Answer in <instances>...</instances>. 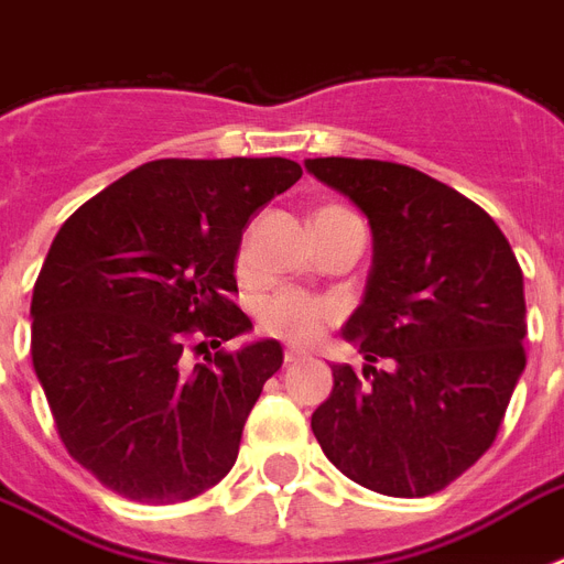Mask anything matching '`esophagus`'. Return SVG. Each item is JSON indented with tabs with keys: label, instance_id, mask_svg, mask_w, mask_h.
Masks as SVG:
<instances>
[{
	"label": "esophagus",
	"instance_id": "obj_1",
	"mask_svg": "<svg viewBox=\"0 0 564 564\" xmlns=\"http://www.w3.org/2000/svg\"><path fill=\"white\" fill-rule=\"evenodd\" d=\"M301 360H307V354L299 351V348H286V351H283V362H286V366H292V362H301Z\"/></svg>",
	"mask_w": 564,
	"mask_h": 564
}]
</instances>
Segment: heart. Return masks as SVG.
Listing matches in <instances>:
<instances>
[{
    "instance_id": "1",
    "label": "heart",
    "mask_w": 564,
    "mask_h": 564,
    "mask_svg": "<svg viewBox=\"0 0 564 564\" xmlns=\"http://www.w3.org/2000/svg\"><path fill=\"white\" fill-rule=\"evenodd\" d=\"M246 248L239 251V269H246ZM334 318V307L310 292L286 290L260 304V330L290 345L316 343L318 334Z\"/></svg>"
}]
</instances>
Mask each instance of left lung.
<instances>
[{
	"instance_id": "1",
	"label": "left lung",
	"mask_w": 564,
	"mask_h": 564,
	"mask_svg": "<svg viewBox=\"0 0 564 564\" xmlns=\"http://www.w3.org/2000/svg\"><path fill=\"white\" fill-rule=\"evenodd\" d=\"M304 170L371 228L369 281L343 325L366 366H334L313 433L366 489L433 495L489 451L527 366L521 265L489 213L424 172L357 158Z\"/></svg>"
}]
</instances>
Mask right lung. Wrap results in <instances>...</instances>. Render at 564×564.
Returning <instances> with one entry per match:
<instances>
[{
  "label": "right lung",
  "mask_w": 564,
  "mask_h": 564,
  "mask_svg": "<svg viewBox=\"0 0 564 564\" xmlns=\"http://www.w3.org/2000/svg\"><path fill=\"white\" fill-rule=\"evenodd\" d=\"M286 158L152 161L64 221L31 299V360L75 463L137 503H178L234 468L278 339L187 366L251 330L237 292L242 230L290 189Z\"/></svg>",
  "instance_id": "right-lung-1"
}]
</instances>
